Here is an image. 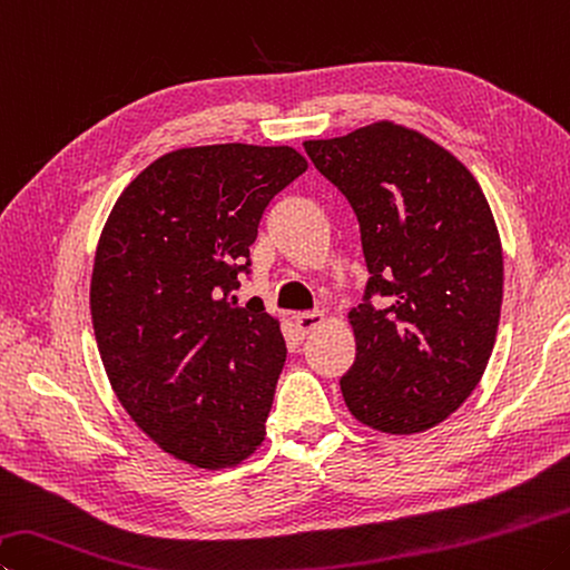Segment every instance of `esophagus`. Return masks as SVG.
<instances>
[{"label": "esophagus", "instance_id": "34e87169", "mask_svg": "<svg viewBox=\"0 0 570 570\" xmlns=\"http://www.w3.org/2000/svg\"><path fill=\"white\" fill-rule=\"evenodd\" d=\"M296 324H298V328L304 331V334H308V331H314V328L324 324V314H321V312H304V314L296 316Z\"/></svg>", "mask_w": 570, "mask_h": 570}]
</instances>
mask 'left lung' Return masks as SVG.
Returning <instances> with one entry per match:
<instances>
[{"label":"left lung","mask_w":570,"mask_h":570,"mask_svg":"<svg viewBox=\"0 0 570 570\" xmlns=\"http://www.w3.org/2000/svg\"><path fill=\"white\" fill-rule=\"evenodd\" d=\"M346 196L368 268L348 314L356 361L348 411L384 433H421L471 396L495 344L503 252L479 181L451 151L393 121L304 141ZM385 296V306L370 304Z\"/></svg>","instance_id":"obj_1"}]
</instances>
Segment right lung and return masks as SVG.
<instances>
[{
	"instance_id": "obj_1",
	"label": "right lung",
	"mask_w": 570,
	"mask_h": 570,
	"mask_svg": "<svg viewBox=\"0 0 570 570\" xmlns=\"http://www.w3.org/2000/svg\"><path fill=\"white\" fill-rule=\"evenodd\" d=\"M292 147L212 144L149 164L114 204L91 272V324L134 423L196 469L262 446L286 344L262 304H236L274 196L306 171Z\"/></svg>"
}]
</instances>
